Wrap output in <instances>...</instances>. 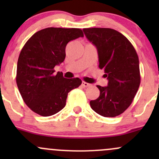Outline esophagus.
<instances>
[{
    "label": "esophagus",
    "mask_w": 159,
    "mask_h": 159,
    "mask_svg": "<svg viewBox=\"0 0 159 159\" xmlns=\"http://www.w3.org/2000/svg\"><path fill=\"white\" fill-rule=\"evenodd\" d=\"M82 86H84V87H85V88H87V87H89L90 85H91V84H89V83H87V82H85V81H82Z\"/></svg>",
    "instance_id": "obj_1"
}]
</instances>
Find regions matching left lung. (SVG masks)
Listing matches in <instances>:
<instances>
[{"mask_svg": "<svg viewBox=\"0 0 159 159\" xmlns=\"http://www.w3.org/2000/svg\"><path fill=\"white\" fill-rule=\"evenodd\" d=\"M86 38L96 46L99 68L105 70L108 86L97 85L100 95L90 102L91 108L104 117H116L132 103L141 82L139 56L122 34L111 28H84Z\"/></svg>", "mask_w": 159, "mask_h": 159, "instance_id": "8db88e82", "label": "left lung"}]
</instances>
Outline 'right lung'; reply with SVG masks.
Returning a JSON list of instances; mask_svg holds the SVG:
<instances>
[{"instance_id": "1", "label": "right lung", "mask_w": 159, "mask_h": 159, "mask_svg": "<svg viewBox=\"0 0 159 159\" xmlns=\"http://www.w3.org/2000/svg\"><path fill=\"white\" fill-rule=\"evenodd\" d=\"M84 37L80 28H48L34 34L19 55L16 82L24 102L35 113L47 117L63 109L68 92L81 80L54 74L65 61V48L72 40Z\"/></svg>"}]
</instances>
